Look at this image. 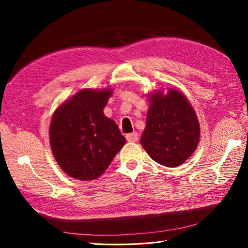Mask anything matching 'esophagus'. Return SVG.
Returning <instances> with one entry per match:
<instances>
[{"label": "esophagus", "instance_id": "34e87169", "mask_svg": "<svg viewBox=\"0 0 248 248\" xmlns=\"http://www.w3.org/2000/svg\"><path fill=\"white\" fill-rule=\"evenodd\" d=\"M125 139H127V140L130 141V143H134V141H138L139 140V134L136 133V132L130 133V134H127V136H125Z\"/></svg>", "mask_w": 248, "mask_h": 248}]
</instances>
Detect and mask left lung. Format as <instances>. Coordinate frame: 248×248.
Wrapping results in <instances>:
<instances>
[{
	"instance_id": "left-lung-1",
	"label": "left lung",
	"mask_w": 248,
	"mask_h": 248,
	"mask_svg": "<svg viewBox=\"0 0 248 248\" xmlns=\"http://www.w3.org/2000/svg\"><path fill=\"white\" fill-rule=\"evenodd\" d=\"M147 124L140 145L152 160L166 167L181 165L196 150L200 128L196 113L176 89L155 92L148 97Z\"/></svg>"
}]
</instances>
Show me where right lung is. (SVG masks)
<instances>
[{
    "mask_svg": "<svg viewBox=\"0 0 248 248\" xmlns=\"http://www.w3.org/2000/svg\"><path fill=\"white\" fill-rule=\"evenodd\" d=\"M112 93L109 88L82 89L52 116V154L68 176L83 181L97 179L125 144L118 125L103 114Z\"/></svg>",
    "mask_w": 248,
    "mask_h": 248,
    "instance_id": "obj_1",
    "label": "right lung"
}]
</instances>
